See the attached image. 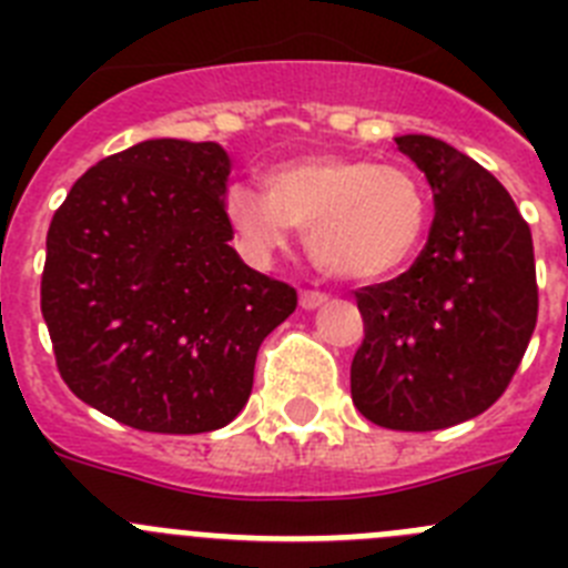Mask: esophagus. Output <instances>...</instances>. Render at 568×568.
Instances as JSON below:
<instances>
[{
  "instance_id": "obj_1",
  "label": "esophagus",
  "mask_w": 568,
  "mask_h": 568,
  "mask_svg": "<svg viewBox=\"0 0 568 568\" xmlns=\"http://www.w3.org/2000/svg\"><path fill=\"white\" fill-rule=\"evenodd\" d=\"M327 301H329L327 295H324V293H315V290H304V293L298 295L301 310H318V307H324Z\"/></svg>"
}]
</instances>
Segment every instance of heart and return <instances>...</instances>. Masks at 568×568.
I'll return each mask as SVG.
<instances>
[{
	"label": "heart",
	"mask_w": 568,
	"mask_h": 568,
	"mask_svg": "<svg viewBox=\"0 0 568 568\" xmlns=\"http://www.w3.org/2000/svg\"><path fill=\"white\" fill-rule=\"evenodd\" d=\"M264 182L224 193V213L255 255L284 247L301 227L324 273L369 284L400 273L420 250L429 199L409 170L361 155H298Z\"/></svg>",
	"instance_id": "b5f03b06"
}]
</instances>
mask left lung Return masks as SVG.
I'll return each mask as SVG.
<instances>
[{
	"label": "left lung",
	"instance_id": "obj_1",
	"mask_svg": "<svg viewBox=\"0 0 568 568\" xmlns=\"http://www.w3.org/2000/svg\"><path fill=\"white\" fill-rule=\"evenodd\" d=\"M433 187L424 253L404 275L355 293L364 344L353 404L373 424L433 433L504 395L538 321L529 224L469 155L435 135H395Z\"/></svg>",
	"mask_w": 568,
	"mask_h": 568
}]
</instances>
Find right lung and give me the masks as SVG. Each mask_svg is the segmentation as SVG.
I'll use <instances>...</instances> for the list:
<instances>
[{
    "label": "right lung",
    "mask_w": 568,
    "mask_h": 568,
    "mask_svg": "<svg viewBox=\"0 0 568 568\" xmlns=\"http://www.w3.org/2000/svg\"><path fill=\"white\" fill-rule=\"evenodd\" d=\"M230 155L148 139L70 187L48 230L42 315L77 398L142 433L227 426L295 290L247 267L224 213Z\"/></svg>",
    "instance_id": "add662e5"
}]
</instances>
